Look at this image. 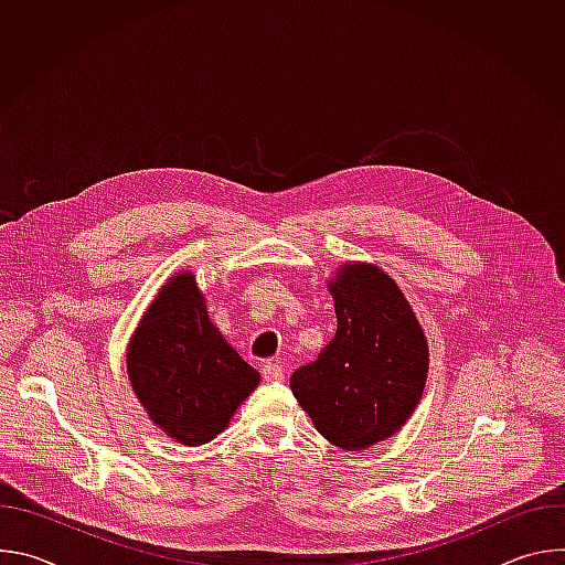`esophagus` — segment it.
<instances>
[{"label":"esophagus","mask_w":565,"mask_h":565,"mask_svg":"<svg viewBox=\"0 0 565 565\" xmlns=\"http://www.w3.org/2000/svg\"><path fill=\"white\" fill-rule=\"evenodd\" d=\"M262 375H264V380H268V382H279V380L284 377V369H281L279 362L268 360V362L262 364Z\"/></svg>","instance_id":"1"}]
</instances>
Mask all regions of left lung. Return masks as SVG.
<instances>
[{
    "mask_svg": "<svg viewBox=\"0 0 565 565\" xmlns=\"http://www.w3.org/2000/svg\"><path fill=\"white\" fill-rule=\"evenodd\" d=\"M338 333L290 388L317 431L358 451L407 423L425 388L429 351L418 319L395 281L364 264L331 284Z\"/></svg>",
    "mask_w": 565,
    "mask_h": 565,
    "instance_id": "obj_1",
    "label": "left lung"
}]
</instances>
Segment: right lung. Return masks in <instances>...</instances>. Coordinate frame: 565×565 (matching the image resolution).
Wrapping results in <instances>:
<instances>
[{"mask_svg": "<svg viewBox=\"0 0 565 565\" xmlns=\"http://www.w3.org/2000/svg\"><path fill=\"white\" fill-rule=\"evenodd\" d=\"M127 369L149 418L190 447L225 429L259 382L207 319L190 273L177 275L145 312Z\"/></svg>", "mask_w": 565, "mask_h": 565, "instance_id": "add662e5", "label": "right lung"}]
</instances>
